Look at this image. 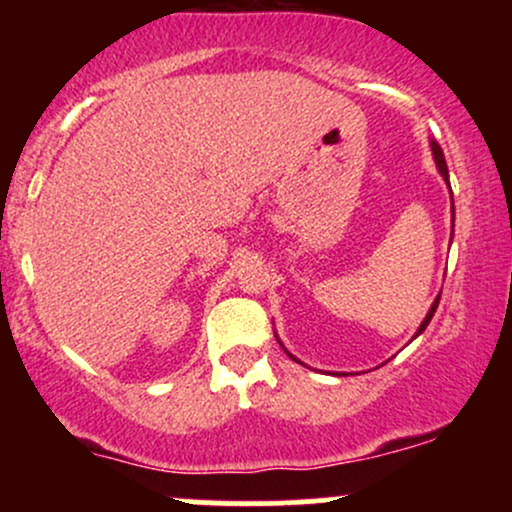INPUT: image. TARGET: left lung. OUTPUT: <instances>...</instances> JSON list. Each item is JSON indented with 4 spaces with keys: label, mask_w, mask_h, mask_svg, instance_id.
<instances>
[{
    "label": "left lung",
    "mask_w": 512,
    "mask_h": 512,
    "mask_svg": "<svg viewBox=\"0 0 512 512\" xmlns=\"http://www.w3.org/2000/svg\"><path fill=\"white\" fill-rule=\"evenodd\" d=\"M431 151H433V161H436V168H438V173H440V175H443L445 185H448V187H450L448 163H445L443 149H440V144L436 142V139H431ZM450 197H452V192H450ZM452 219H455V207H452ZM452 223H455V221H452ZM438 301H440V296H436V301H433V305H431V310H428V313H426V317H424V322H421V325H419V330H416V334H414V337H411V339H416V337H419V334H421V332H424V330H426V327H428V322H431V317H433V313H436V308H438ZM276 342H279V344H281V339H279V337H276ZM281 349H284V351H286V346H284V344H281ZM286 354H289V351H286ZM289 356L293 358V361H298V358H296V356H293V354H289ZM298 363H301V361H298Z\"/></svg>",
    "instance_id": "1"
}]
</instances>
